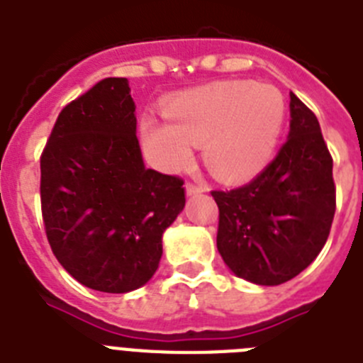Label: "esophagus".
I'll use <instances>...</instances> for the list:
<instances>
[{"instance_id":"esophagus-1","label":"esophagus","mask_w":363,"mask_h":363,"mask_svg":"<svg viewBox=\"0 0 363 363\" xmlns=\"http://www.w3.org/2000/svg\"><path fill=\"white\" fill-rule=\"evenodd\" d=\"M185 189H187V194L189 196H194V194H200V192H205V185L201 184H192V182H187V185H185Z\"/></svg>"}]
</instances>
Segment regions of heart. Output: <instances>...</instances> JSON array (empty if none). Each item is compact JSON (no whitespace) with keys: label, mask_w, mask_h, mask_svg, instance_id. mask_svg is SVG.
<instances>
[{"label":"heart","mask_w":363,"mask_h":363,"mask_svg":"<svg viewBox=\"0 0 363 363\" xmlns=\"http://www.w3.org/2000/svg\"><path fill=\"white\" fill-rule=\"evenodd\" d=\"M285 98L269 83L221 82L172 98L163 107L167 123L147 116L142 138L147 156L163 171H182L192 145L203 149L220 179L255 176L271 160L285 123Z\"/></svg>","instance_id":"obj_1"}]
</instances>
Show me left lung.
<instances>
[{"label":"left lung","instance_id":"obj_1","mask_svg":"<svg viewBox=\"0 0 363 363\" xmlns=\"http://www.w3.org/2000/svg\"><path fill=\"white\" fill-rule=\"evenodd\" d=\"M287 142L264 171L218 203L216 245L236 277L280 285L309 267L331 233L336 211L333 156L314 112L291 92Z\"/></svg>","mask_w":363,"mask_h":363}]
</instances>
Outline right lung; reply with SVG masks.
Here are the masks:
<instances>
[{
	"instance_id": "obj_1",
	"label": "right lung",
	"mask_w": 363,
	"mask_h": 363,
	"mask_svg": "<svg viewBox=\"0 0 363 363\" xmlns=\"http://www.w3.org/2000/svg\"><path fill=\"white\" fill-rule=\"evenodd\" d=\"M125 78H105L60 112L41 152V216L54 256L101 293L152 278L184 179L145 169Z\"/></svg>"
}]
</instances>
